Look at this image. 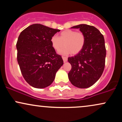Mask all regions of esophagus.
I'll return each instance as SVG.
<instances>
[{
	"mask_svg": "<svg viewBox=\"0 0 122 122\" xmlns=\"http://www.w3.org/2000/svg\"><path fill=\"white\" fill-rule=\"evenodd\" d=\"M62 59H63V61H64V62H66V61H68V58L66 57H62Z\"/></svg>",
	"mask_w": 122,
	"mask_h": 122,
	"instance_id": "34e87169",
	"label": "esophagus"
}]
</instances>
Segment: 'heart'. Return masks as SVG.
Returning <instances> with one entry per match:
<instances>
[{"mask_svg":"<svg viewBox=\"0 0 122 122\" xmlns=\"http://www.w3.org/2000/svg\"><path fill=\"white\" fill-rule=\"evenodd\" d=\"M51 46L56 51L64 46L65 47L59 51L61 54H78L82 49L85 43V37L81 32L75 30H66L63 31L59 36H53L50 39Z\"/></svg>","mask_w":122,"mask_h":122,"instance_id":"1","label":"heart"}]
</instances>
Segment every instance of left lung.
<instances>
[{"label":"left lung","mask_w":122,"mask_h":122,"mask_svg":"<svg viewBox=\"0 0 122 122\" xmlns=\"http://www.w3.org/2000/svg\"><path fill=\"white\" fill-rule=\"evenodd\" d=\"M71 28L80 29L85 36V43L77 54L68 58L72 65L68 77L74 86L86 88L94 84L104 71L106 56L104 38L94 26L81 24Z\"/></svg>","instance_id":"1"}]
</instances>
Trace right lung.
<instances>
[{
	"mask_svg": "<svg viewBox=\"0 0 122 122\" xmlns=\"http://www.w3.org/2000/svg\"><path fill=\"white\" fill-rule=\"evenodd\" d=\"M58 29L33 24L20 33L16 43L17 61L26 81L36 88L49 86L63 65L50 39Z\"/></svg>",
	"mask_w": 122,
	"mask_h": 122,
	"instance_id": "1",
	"label": "right lung"
}]
</instances>
